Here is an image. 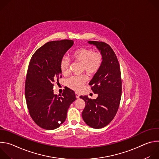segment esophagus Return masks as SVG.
<instances>
[{"label":"esophagus","mask_w":159,"mask_h":159,"mask_svg":"<svg viewBox=\"0 0 159 159\" xmlns=\"http://www.w3.org/2000/svg\"><path fill=\"white\" fill-rule=\"evenodd\" d=\"M75 97H76V98H77V99H79V97H80L79 94H78V93H75Z\"/></svg>","instance_id":"34e87169"}]
</instances>
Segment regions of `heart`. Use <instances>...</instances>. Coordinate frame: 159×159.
<instances>
[{
    "label": "heart",
    "mask_w": 159,
    "mask_h": 159,
    "mask_svg": "<svg viewBox=\"0 0 159 159\" xmlns=\"http://www.w3.org/2000/svg\"><path fill=\"white\" fill-rule=\"evenodd\" d=\"M72 58L81 63V70L85 71L89 75L96 74L101 69L103 61V57L101 52H93L88 48H79L72 53ZM69 61L66 57H63L59 63L60 72L66 75L69 72ZM87 81L85 75L72 77L67 80V86L75 91H79Z\"/></svg>",
    "instance_id": "1"
}]
</instances>
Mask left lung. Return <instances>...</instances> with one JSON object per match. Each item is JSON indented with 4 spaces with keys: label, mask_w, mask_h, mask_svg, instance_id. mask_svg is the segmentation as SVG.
Masks as SVG:
<instances>
[{
    "label": "left lung",
    "mask_w": 159,
    "mask_h": 159,
    "mask_svg": "<svg viewBox=\"0 0 159 159\" xmlns=\"http://www.w3.org/2000/svg\"><path fill=\"white\" fill-rule=\"evenodd\" d=\"M101 52L103 61L100 70L89 82L98 96L96 99L80 96L85 102L82 116L85 123L93 128H102L115 118L120 106L122 85L120 66L115 53L104 42L89 41Z\"/></svg>",
    "instance_id": "obj_1"
}]
</instances>
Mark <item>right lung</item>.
Returning <instances> with one entry per match:
<instances>
[{"label":"right lung","instance_id":"add662e5","mask_svg":"<svg viewBox=\"0 0 159 159\" xmlns=\"http://www.w3.org/2000/svg\"><path fill=\"white\" fill-rule=\"evenodd\" d=\"M74 44L63 39L47 43L32 56L25 82V98L30 115L39 127L58 128L66 120L67 111L76 99L74 90L65 87L61 95L53 94L54 82L61 77L59 63Z\"/></svg>","mask_w":159,"mask_h":159}]
</instances>
